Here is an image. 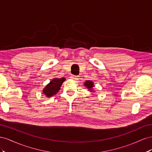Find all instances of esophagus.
<instances>
[{
	"mask_svg": "<svg viewBox=\"0 0 152 152\" xmlns=\"http://www.w3.org/2000/svg\"><path fill=\"white\" fill-rule=\"evenodd\" d=\"M70 78H72V79H73L77 80V79H79V76H77V75H71V76H70Z\"/></svg>",
	"mask_w": 152,
	"mask_h": 152,
	"instance_id": "obj_1",
	"label": "esophagus"
}]
</instances>
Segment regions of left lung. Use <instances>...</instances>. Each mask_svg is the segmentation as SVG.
<instances>
[{"label": "left lung", "mask_w": 152, "mask_h": 152, "mask_svg": "<svg viewBox=\"0 0 152 152\" xmlns=\"http://www.w3.org/2000/svg\"><path fill=\"white\" fill-rule=\"evenodd\" d=\"M84 86H86L87 87V88H88L89 90H91L92 87H93L94 84H93V82L87 80V81L85 82Z\"/></svg>", "instance_id": "obj_1"}]
</instances>
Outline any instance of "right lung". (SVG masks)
<instances>
[{
    "instance_id": "add662e5",
    "label": "right lung",
    "mask_w": 152,
    "mask_h": 152,
    "mask_svg": "<svg viewBox=\"0 0 152 152\" xmlns=\"http://www.w3.org/2000/svg\"><path fill=\"white\" fill-rule=\"evenodd\" d=\"M65 80V78H60V79H54L50 82V83L45 86L43 89V93L47 97H51L52 96L56 94Z\"/></svg>"
}]
</instances>
